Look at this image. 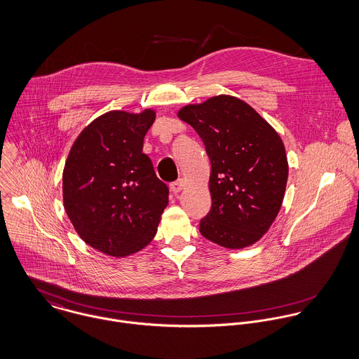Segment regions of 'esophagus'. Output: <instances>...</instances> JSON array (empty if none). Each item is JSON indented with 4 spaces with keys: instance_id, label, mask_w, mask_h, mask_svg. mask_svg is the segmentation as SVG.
<instances>
[{
    "instance_id": "1",
    "label": "esophagus",
    "mask_w": 359,
    "mask_h": 359,
    "mask_svg": "<svg viewBox=\"0 0 359 359\" xmlns=\"http://www.w3.org/2000/svg\"><path fill=\"white\" fill-rule=\"evenodd\" d=\"M183 187H184V180H183V179H179V180H176V182L170 183V190H172V193H175V194L180 193V191L183 190Z\"/></svg>"
}]
</instances>
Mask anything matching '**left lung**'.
<instances>
[{"mask_svg": "<svg viewBox=\"0 0 359 359\" xmlns=\"http://www.w3.org/2000/svg\"><path fill=\"white\" fill-rule=\"evenodd\" d=\"M211 159L212 207L200 233L226 248L257 243L279 214L286 191V149L276 130L247 102L217 95L183 107Z\"/></svg>", "mask_w": 359, "mask_h": 359, "instance_id": "1", "label": "left lung"}]
</instances>
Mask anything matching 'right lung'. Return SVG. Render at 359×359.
Masks as SVG:
<instances>
[{"label":"right lung","instance_id":"obj_1","mask_svg":"<svg viewBox=\"0 0 359 359\" xmlns=\"http://www.w3.org/2000/svg\"><path fill=\"white\" fill-rule=\"evenodd\" d=\"M154 121L152 109L107 112L79 135L65 163L64 205L73 227L111 257L144 248L169 203L168 186L143 152Z\"/></svg>","mask_w":359,"mask_h":359}]
</instances>
